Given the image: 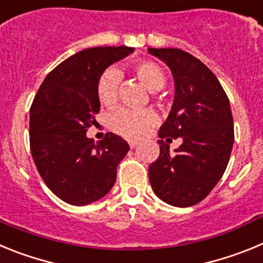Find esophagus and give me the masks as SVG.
<instances>
[{
	"instance_id": "34e87169",
	"label": "esophagus",
	"mask_w": 263,
	"mask_h": 263,
	"mask_svg": "<svg viewBox=\"0 0 263 263\" xmlns=\"http://www.w3.org/2000/svg\"><path fill=\"white\" fill-rule=\"evenodd\" d=\"M137 145H138V142H137V141H129V146H130V148H134V147H136Z\"/></svg>"
}]
</instances>
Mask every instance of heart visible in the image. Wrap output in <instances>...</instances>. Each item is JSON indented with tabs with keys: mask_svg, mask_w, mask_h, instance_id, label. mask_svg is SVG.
<instances>
[{
	"mask_svg": "<svg viewBox=\"0 0 263 263\" xmlns=\"http://www.w3.org/2000/svg\"><path fill=\"white\" fill-rule=\"evenodd\" d=\"M132 71L139 81L150 90H158L166 83L163 68L153 60H137L132 64ZM120 73L116 69H106L99 76L96 93L100 103L105 106L115 105L118 99ZM157 122V115L150 109L120 108L109 116V126L115 133L126 138H141Z\"/></svg>",
	"mask_w": 263,
	"mask_h": 263,
	"instance_id": "heart-1",
	"label": "heart"
}]
</instances>
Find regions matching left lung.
<instances>
[{"instance_id":"8db88e82","label":"left lung","mask_w":263,"mask_h":263,"mask_svg":"<svg viewBox=\"0 0 263 263\" xmlns=\"http://www.w3.org/2000/svg\"><path fill=\"white\" fill-rule=\"evenodd\" d=\"M173 72L175 96L159 129V157L148 167L154 194L174 206L208 196L224 175L234 142L231 105L220 81L200 60L179 48H148ZM183 143L174 155L173 139Z\"/></svg>"}]
</instances>
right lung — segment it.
<instances>
[{"mask_svg":"<svg viewBox=\"0 0 263 263\" xmlns=\"http://www.w3.org/2000/svg\"><path fill=\"white\" fill-rule=\"evenodd\" d=\"M134 48L92 47L62 62L46 76L30 108V150L43 182L72 205L99 200L111 190L129 152L113 133L95 143L87 130L100 111L99 76Z\"/></svg>","mask_w":263,"mask_h":263,"instance_id":"1","label":"right lung"}]
</instances>
